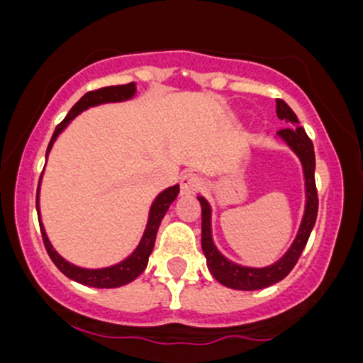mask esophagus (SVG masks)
<instances>
[{"instance_id": "obj_1", "label": "esophagus", "mask_w": 363, "mask_h": 363, "mask_svg": "<svg viewBox=\"0 0 363 363\" xmlns=\"http://www.w3.org/2000/svg\"><path fill=\"white\" fill-rule=\"evenodd\" d=\"M182 192L184 194H196L198 191L201 189V179L200 176L194 174V172H185L184 176H182Z\"/></svg>"}]
</instances>
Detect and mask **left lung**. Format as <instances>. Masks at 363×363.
<instances>
[{
	"mask_svg": "<svg viewBox=\"0 0 363 363\" xmlns=\"http://www.w3.org/2000/svg\"><path fill=\"white\" fill-rule=\"evenodd\" d=\"M277 114L280 120L289 125V129L278 130V138L285 145L289 147L298 156L303 169V182H306V209H303V218H301L300 229L296 233V238L291 243L284 256L278 262L267 265V267H245V265L234 264L230 259L218 251L213 240V225H211V211L209 201L203 196H198L201 205V251L207 258V267L211 274L220 281L221 285L238 291H258L274 285L277 281L284 280L293 267L296 265L301 251L306 249V243L311 236L314 223H316V214H318V192H316V184H314V147L306 130L300 127L296 114L293 108L285 104L284 99H277Z\"/></svg>",
	"mask_w": 363,
	"mask_h": 363,
	"instance_id": "left-lung-1",
	"label": "left lung"
}]
</instances>
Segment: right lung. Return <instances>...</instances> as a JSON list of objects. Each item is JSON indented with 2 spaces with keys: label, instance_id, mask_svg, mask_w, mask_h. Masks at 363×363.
I'll use <instances>...</instances> for the list:
<instances>
[{
  "label": "right lung",
  "instance_id": "1",
  "mask_svg": "<svg viewBox=\"0 0 363 363\" xmlns=\"http://www.w3.org/2000/svg\"><path fill=\"white\" fill-rule=\"evenodd\" d=\"M134 94H136V83L104 86V89H98V91L86 92V94L79 99L78 104L70 108V112L65 116V120L56 127L52 138H50L49 147H47V156H49L50 149H52L57 136L67 129V125H69L74 118L78 116L79 112L101 104H118V101H127V99L134 98ZM178 192H179V185H172V187H167L165 191H162L158 196L154 198L152 205H150L149 220H147V225H145V230H143L142 240H140L136 249H134L127 258L121 259L120 264H114L111 265V267H101V269H85V267H78V265L70 264V262H67L63 256L57 255V251L52 247V243H50L49 236H47V233H45L43 223L40 221L45 249H47V252H49L54 265H56V267L60 269L67 278L78 281V284L89 285V287H98V289H112V287H121V285L130 284V281L136 280V278L145 271L147 264H149V256L154 249V242H156V234H158L160 223H162L163 216H165V213L169 211L172 201H174L176 196H178ZM36 209H38V218L41 220L40 187H38Z\"/></svg>",
  "mask_w": 363,
  "mask_h": 363
}]
</instances>
